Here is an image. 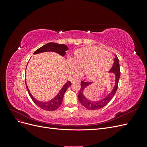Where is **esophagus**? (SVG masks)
Listing matches in <instances>:
<instances>
[{
  "mask_svg": "<svg viewBox=\"0 0 147 147\" xmlns=\"http://www.w3.org/2000/svg\"><path fill=\"white\" fill-rule=\"evenodd\" d=\"M81 80H72V83H75V82H78V83H80Z\"/></svg>",
  "mask_w": 147,
  "mask_h": 147,
  "instance_id": "esophagus-1",
  "label": "esophagus"
}]
</instances>
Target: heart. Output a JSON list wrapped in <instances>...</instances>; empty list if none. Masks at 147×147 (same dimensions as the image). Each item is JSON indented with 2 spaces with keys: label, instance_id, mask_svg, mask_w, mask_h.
<instances>
[{
  "label": "heart",
  "instance_id": "1",
  "mask_svg": "<svg viewBox=\"0 0 147 147\" xmlns=\"http://www.w3.org/2000/svg\"><path fill=\"white\" fill-rule=\"evenodd\" d=\"M113 57L110 53L103 49L89 47L75 51L73 59L68 61L71 70L77 72L80 68L84 67L86 77L91 79L99 78L110 69Z\"/></svg>",
  "mask_w": 147,
  "mask_h": 147
}]
</instances>
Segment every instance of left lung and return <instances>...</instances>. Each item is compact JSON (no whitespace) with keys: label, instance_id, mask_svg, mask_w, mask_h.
<instances>
[{"label":"left lung","instance_id":"left-lung-1","mask_svg":"<svg viewBox=\"0 0 147 147\" xmlns=\"http://www.w3.org/2000/svg\"><path fill=\"white\" fill-rule=\"evenodd\" d=\"M110 72L115 73L116 80H115V84L113 89L112 90L109 94H108L105 97L102 99L98 101H91L87 99L83 95V91L88 85H90L92 83V82H81V88L78 94V100L85 107L86 109L91 110H95L97 109H100L103 108L107 104H109V102L112 99L115 93L117 92L118 82L120 77V68H119V60L117 55H115V58L114 59V63L110 69Z\"/></svg>","mask_w":147,"mask_h":147}]
</instances>
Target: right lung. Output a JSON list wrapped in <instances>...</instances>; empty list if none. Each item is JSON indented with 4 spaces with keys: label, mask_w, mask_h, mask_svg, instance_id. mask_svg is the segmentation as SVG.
Masks as SVG:
<instances>
[{
    "label": "right lung",
    "mask_w": 147,
    "mask_h": 147,
    "mask_svg": "<svg viewBox=\"0 0 147 147\" xmlns=\"http://www.w3.org/2000/svg\"><path fill=\"white\" fill-rule=\"evenodd\" d=\"M67 50H68V47L65 45H63V44H58L56 43L50 42L37 49V50L34 53V54H38V53H40L45 52V51H53V52H56L57 53H58V54L63 56L65 55L66 53L65 51ZM70 85H71V82L70 81L67 82L64 84V86L62 88L59 92L57 94V96L55 97V98H53V99L47 102H40L35 99L32 96V94H30L27 85H26V88H27V90L30 98L32 99L33 102L38 107H39L40 109L45 110L54 111L57 110L61 106L62 102H63L64 93L65 92L67 89Z\"/></svg>",
    "instance_id": "right-lung-1"
}]
</instances>
